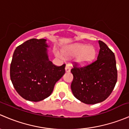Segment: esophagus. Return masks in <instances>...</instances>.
<instances>
[{"mask_svg":"<svg viewBox=\"0 0 129 129\" xmlns=\"http://www.w3.org/2000/svg\"><path fill=\"white\" fill-rule=\"evenodd\" d=\"M65 70H66V72H69L71 71V67H70V66L69 64H67L66 66V68H65Z\"/></svg>","mask_w":129,"mask_h":129,"instance_id":"obj_1","label":"esophagus"}]
</instances>
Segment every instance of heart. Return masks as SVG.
I'll return each mask as SVG.
<instances>
[{"instance_id": "1", "label": "heart", "mask_w": 129, "mask_h": 129, "mask_svg": "<svg viewBox=\"0 0 129 129\" xmlns=\"http://www.w3.org/2000/svg\"><path fill=\"white\" fill-rule=\"evenodd\" d=\"M63 54L67 57H75L76 62L79 67H85L92 63L95 58L96 50L93 46H89L85 44H74L66 47L62 50ZM63 54L59 52H55V55L61 59H63Z\"/></svg>"}]
</instances>
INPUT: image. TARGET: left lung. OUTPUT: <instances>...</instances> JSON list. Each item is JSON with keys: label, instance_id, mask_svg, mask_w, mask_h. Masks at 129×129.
<instances>
[{"label": "left lung", "instance_id": "left-lung-1", "mask_svg": "<svg viewBox=\"0 0 129 129\" xmlns=\"http://www.w3.org/2000/svg\"><path fill=\"white\" fill-rule=\"evenodd\" d=\"M100 50L96 60L82 68L71 70L74 79L71 90L74 97L86 104L105 101L117 80L115 55L107 45L99 40Z\"/></svg>", "mask_w": 129, "mask_h": 129}]
</instances>
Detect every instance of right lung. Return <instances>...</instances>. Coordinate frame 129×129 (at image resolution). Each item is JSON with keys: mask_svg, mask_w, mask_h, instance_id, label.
<instances>
[{"mask_svg": "<svg viewBox=\"0 0 129 129\" xmlns=\"http://www.w3.org/2000/svg\"><path fill=\"white\" fill-rule=\"evenodd\" d=\"M45 39H32L15 49L12 59V83L22 98L39 102L51 95L55 83L64 75L66 65L57 67L50 60Z\"/></svg>", "mask_w": 129, "mask_h": 129, "instance_id": "add662e5", "label": "right lung"}]
</instances>
